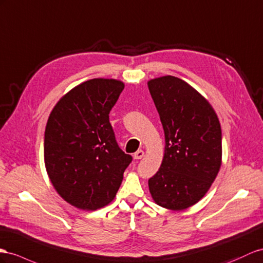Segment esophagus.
Wrapping results in <instances>:
<instances>
[{"label":"esophagus","instance_id":"obj_1","mask_svg":"<svg viewBox=\"0 0 263 263\" xmlns=\"http://www.w3.org/2000/svg\"><path fill=\"white\" fill-rule=\"evenodd\" d=\"M144 157V152L142 150H138L136 153L133 154V158L136 160H140Z\"/></svg>","mask_w":263,"mask_h":263}]
</instances>
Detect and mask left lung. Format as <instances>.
<instances>
[{
    "instance_id": "left-lung-1",
    "label": "left lung",
    "mask_w": 263,
    "mask_h": 263,
    "mask_svg": "<svg viewBox=\"0 0 263 263\" xmlns=\"http://www.w3.org/2000/svg\"><path fill=\"white\" fill-rule=\"evenodd\" d=\"M165 137L159 171L149 179L153 200L183 210L204 197L220 170L222 133L210 103L179 78L147 82Z\"/></svg>"
}]
</instances>
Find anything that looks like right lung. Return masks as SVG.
<instances>
[{
	"mask_svg": "<svg viewBox=\"0 0 263 263\" xmlns=\"http://www.w3.org/2000/svg\"><path fill=\"white\" fill-rule=\"evenodd\" d=\"M123 89L117 80L86 81L59 101L46 123V171L60 196L79 209L93 211L110 203L132 162L109 120Z\"/></svg>",
	"mask_w": 263,
	"mask_h": 263,
	"instance_id": "right-lung-1",
	"label": "right lung"
}]
</instances>
